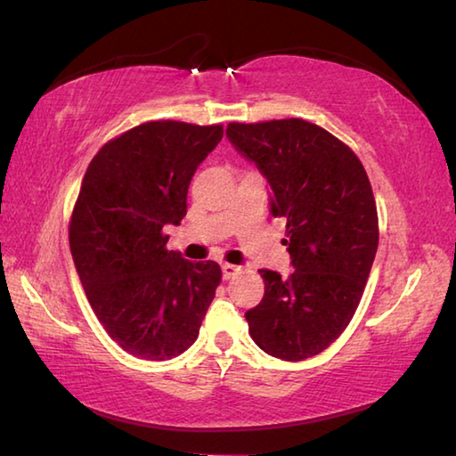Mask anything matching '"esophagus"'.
Listing matches in <instances>:
<instances>
[{"mask_svg": "<svg viewBox=\"0 0 456 456\" xmlns=\"http://www.w3.org/2000/svg\"><path fill=\"white\" fill-rule=\"evenodd\" d=\"M239 271H240V266H237V265H229V263H223V265H221V273H223V279H225V281L233 279V276H235Z\"/></svg>", "mask_w": 456, "mask_h": 456, "instance_id": "obj_1", "label": "esophagus"}]
</instances>
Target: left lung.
Wrapping results in <instances>:
<instances>
[{
  "label": "left lung",
  "mask_w": 456,
  "mask_h": 456,
  "mask_svg": "<svg viewBox=\"0 0 456 456\" xmlns=\"http://www.w3.org/2000/svg\"><path fill=\"white\" fill-rule=\"evenodd\" d=\"M227 138L271 187L287 219L292 271H258L265 297L245 312L255 344L279 360L320 354L350 324L378 251V209L358 156L300 118L233 122Z\"/></svg>",
  "instance_id": "8db88e82"
}]
</instances>
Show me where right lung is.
Listing matches in <instances>:
<instances>
[{
	"label": "right lung",
	"mask_w": 456,
	"mask_h": 456,
	"mask_svg": "<svg viewBox=\"0 0 456 456\" xmlns=\"http://www.w3.org/2000/svg\"><path fill=\"white\" fill-rule=\"evenodd\" d=\"M223 126L156 120L124 132L93 158L69 227L75 269L96 318L122 350L151 362L183 354L221 281L217 263L167 251L187 190Z\"/></svg>",
	"instance_id": "obj_1"
}]
</instances>
